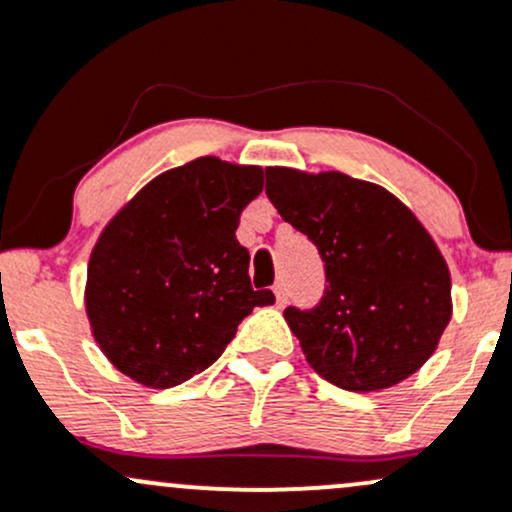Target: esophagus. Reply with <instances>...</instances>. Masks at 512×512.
Listing matches in <instances>:
<instances>
[{
    "label": "esophagus",
    "instance_id": "1",
    "mask_svg": "<svg viewBox=\"0 0 512 512\" xmlns=\"http://www.w3.org/2000/svg\"><path fill=\"white\" fill-rule=\"evenodd\" d=\"M272 289H274V297H277V306L287 304V287H284L282 282H277Z\"/></svg>",
    "mask_w": 512,
    "mask_h": 512
}]
</instances>
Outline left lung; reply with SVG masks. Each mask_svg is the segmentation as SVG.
Instances as JSON below:
<instances>
[{
    "mask_svg": "<svg viewBox=\"0 0 512 512\" xmlns=\"http://www.w3.org/2000/svg\"><path fill=\"white\" fill-rule=\"evenodd\" d=\"M267 198L316 245L326 270L314 309H284L311 368L341 390H385L417 373L451 319L437 242L400 198L341 171L270 166Z\"/></svg>",
    "mask_w": 512,
    "mask_h": 512,
    "instance_id": "left-lung-1",
    "label": "left lung"
}]
</instances>
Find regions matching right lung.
<instances>
[{"label": "right lung", "mask_w": 512, "mask_h": 512, "mask_svg": "<svg viewBox=\"0 0 512 512\" xmlns=\"http://www.w3.org/2000/svg\"><path fill=\"white\" fill-rule=\"evenodd\" d=\"M262 191L260 166L193 159L149 181L95 242L85 311L120 373L147 387L186 383L220 358L255 306L250 252L235 238Z\"/></svg>", "instance_id": "right-lung-1"}]
</instances>
